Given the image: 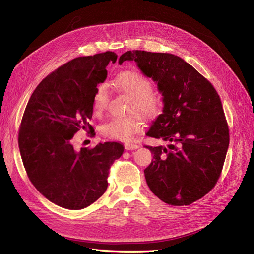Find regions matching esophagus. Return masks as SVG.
<instances>
[{"instance_id":"1","label":"esophagus","mask_w":254,"mask_h":254,"mask_svg":"<svg viewBox=\"0 0 254 254\" xmlns=\"http://www.w3.org/2000/svg\"><path fill=\"white\" fill-rule=\"evenodd\" d=\"M139 147H140V145H137V144H132V143L125 144V149H127V150H133V149H137Z\"/></svg>"}]
</instances>
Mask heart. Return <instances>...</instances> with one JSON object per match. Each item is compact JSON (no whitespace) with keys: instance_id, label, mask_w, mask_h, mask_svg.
Here are the masks:
<instances>
[{"instance_id":"heart-1","label":"heart","mask_w":254,"mask_h":254,"mask_svg":"<svg viewBox=\"0 0 254 254\" xmlns=\"http://www.w3.org/2000/svg\"><path fill=\"white\" fill-rule=\"evenodd\" d=\"M115 86L121 91L132 97L130 111L140 110L147 118H155L162 111L164 99L160 93L155 92L151 80L139 71H124L114 80ZM109 102L108 87L101 84L95 92L92 103L94 113L101 114L107 108ZM145 126V119L139 112L127 117H113L101 126V132L113 140L129 141L141 132Z\"/></svg>"}]
</instances>
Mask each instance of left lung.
Returning <instances> with one entry per match:
<instances>
[{"label": "left lung", "mask_w": 254, "mask_h": 254, "mask_svg": "<svg viewBox=\"0 0 254 254\" xmlns=\"http://www.w3.org/2000/svg\"><path fill=\"white\" fill-rule=\"evenodd\" d=\"M134 60L158 83L163 113L152 123L150 137L167 147L145 145L153 155L144 174L149 189L172 205H189L217 183L229 146V127L213 84L173 54L128 51L119 64Z\"/></svg>", "instance_id": "left-lung-1"}]
</instances>
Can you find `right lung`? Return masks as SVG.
Instances as JSON below:
<instances>
[{"label":"right lung","instance_id":"1","mask_svg":"<svg viewBox=\"0 0 254 254\" xmlns=\"http://www.w3.org/2000/svg\"><path fill=\"white\" fill-rule=\"evenodd\" d=\"M113 52L78 57L49 74L35 89L23 113L18 144L33 186L50 201L67 210L95 202L108 188L109 170L124 147L118 142L98 143L76 151L72 139L90 125L97 84L115 63Z\"/></svg>","mask_w":254,"mask_h":254}]
</instances>
